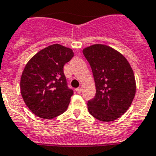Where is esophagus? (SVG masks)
<instances>
[{
  "label": "esophagus",
  "instance_id": "obj_1",
  "mask_svg": "<svg viewBox=\"0 0 156 156\" xmlns=\"http://www.w3.org/2000/svg\"><path fill=\"white\" fill-rule=\"evenodd\" d=\"M82 90V87H78L77 89H76V91H77V93H81Z\"/></svg>",
  "mask_w": 156,
  "mask_h": 156
}]
</instances>
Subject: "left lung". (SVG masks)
Here are the masks:
<instances>
[{"label":"left lung","instance_id":"left-lung-1","mask_svg":"<svg viewBox=\"0 0 156 156\" xmlns=\"http://www.w3.org/2000/svg\"><path fill=\"white\" fill-rule=\"evenodd\" d=\"M82 53L89 62L96 94L87 102L89 113L102 122H112L131 107L136 92L134 72L126 58L108 45L94 44Z\"/></svg>","mask_w":156,"mask_h":156}]
</instances>
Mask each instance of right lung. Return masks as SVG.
Here are the masks:
<instances>
[{
    "label": "right lung",
    "instance_id": "right-lung-1",
    "mask_svg": "<svg viewBox=\"0 0 156 156\" xmlns=\"http://www.w3.org/2000/svg\"><path fill=\"white\" fill-rule=\"evenodd\" d=\"M74 54L71 49L54 44L37 52L25 65L21 94L35 115L51 119L67 110L74 92L67 87L63 67Z\"/></svg>",
    "mask_w": 156,
    "mask_h": 156
}]
</instances>
